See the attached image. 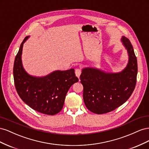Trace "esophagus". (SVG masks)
<instances>
[{"label":"esophagus","instance_id":"obj_1","mask_svg":"<svg viewBox=\"0 0 149 149\" xmlns=\"http://www.w3.org/2000/svg\"><path fill=\"white\" fill-rule=\"evenodd\" d=\"M75 74H76V76L79 78L81 74V70L80 68H76L75 70Z\"/></svg>","mask_w":149,"mask_h":149}]
</instances>
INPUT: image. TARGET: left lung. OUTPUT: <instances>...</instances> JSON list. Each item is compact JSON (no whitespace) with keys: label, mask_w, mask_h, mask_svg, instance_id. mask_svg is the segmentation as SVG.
I'll list each match as a JSON object with an SVG mask.
<instances>
[{"label":"left lung","mask_w":149,"mask_h":149,"mask_svg":"<svg viewBox=\"0 0 149 149\" xmlns=\"http://www.w3.org/2000/svg\"><path fill=\"white\" fill-rule=\"evenodd\" d=\"M127 49V67L119 73H106L94 68H84L80 76L86 106L93 113L101 114L115 110L131 96L137 82V61L130 40L122 38Z\"/></svg>","instance_id":"8db88e82"}]
</instances>
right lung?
I'll return each mask as SVG.
<instances>
[{"label": "right lung", "mask_w": 149, "mask_h": 149, "mask_svg": "<svg viewBox=\"0 0 149 149\" xmlns=\"http://www.w3.org/2000/svg\"><path fill=\"white\" fill-rule=\"evenodd\" d=\"M26 37L15 58L13 73L16 91L25 104L33 109L47 115H55L62 109L66 93L79 79L74 70L53 72L42 78L26 73L22 64L21 55Z\"/></svg>", "instance_id": "right-lung-1"}]
</instances>
